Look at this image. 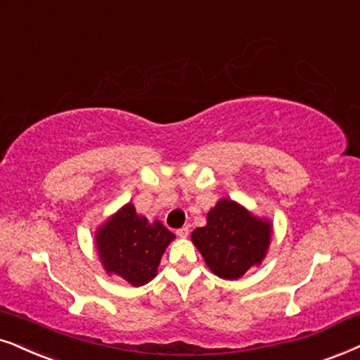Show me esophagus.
Wrapping results in <instances>:
<instances>
[{"mask_svg": "<svg viewBox=\"0 0 360 360\" xmlns=\"http://www.w3.org/2000/svg\"><path fill=\"white\" fill-rule=\"evenodd\" d=\"M176 234L179 236V238H188V236H189V227L188 226L181 227V229L176 231Z\"/></svg>", "mask_w": 360, "mask_h": 360, "instance_id": "esophagus-1", "label": "esophagus"}]
</instances>
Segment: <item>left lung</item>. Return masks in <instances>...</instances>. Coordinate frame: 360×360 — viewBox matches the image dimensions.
<instances>
[{"label": "left lung", "instance_id": "obj_1", "mask_svg": "<svg viewBox=\"0 0 360 360\" xmlns=\"http://www.w3.org/2000/svg\"><path fill=\"white\" fill-rule=\"evenodd\" d=\"M191 238L214 274L239 279L264 259L271 243V224L222 199L209 211L207 224L198 227Z\"/></svg>", "mask_w": 360, "mask_h": 360}]
</instances>
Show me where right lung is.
<instances>
[{
    "label": "right lung",
    "mask_w": 360,
    "mask_h": 360,
    "mask_svg": "<svg viewBox=\"0 0 360 360\" xmlns=\"http://www.w3.org/2000/svg\"><path fill=\"white\" fill-rule=\"evenodd\" d=\"M174 239L165 224L138 216L127 204L98 231V251L109 274H116L129 284H148L156 276L159 261L167 244Z\"/></svg>",
    "instance_id": "add662e5"
}]
</instances>
